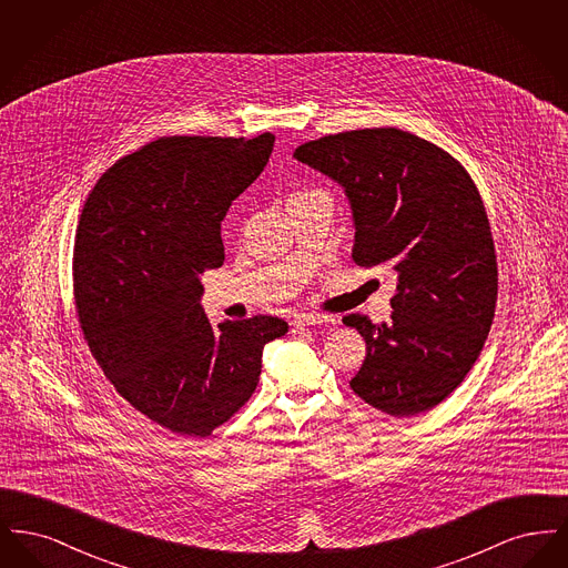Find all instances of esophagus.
Listing matches in <instances>:
<instances>
[{"label":"esophagus","instance_id":"esophagus-1","mask_svg":"<svg viewBox=\"0 0 568 568\" xmlns=\"http://www.w3.org/2000/svg\"><path fill=\"white\" fill-rule=\"evenodd\" d=\"M332 322H334L332 317L320 315V313H300V315L294 317L292 327L296 332V329H304V327H311V325H329Z\"/></svg>","mask_w":568,"mask_h":568}]
</instances>
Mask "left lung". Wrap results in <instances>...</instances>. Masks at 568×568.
Returning <instances> with one entry per match:
<instances>
[{
	"label": "left lung",
	"mask_w": 568,
	"mask_h": 568,
	"mask_svg": "<svg viewBox=\"0 0 568 568\" xmlns=\"http://www.w3.org/2000/svg\"><path fill=\"white\" fill-rule=\"evenodd\" d=\"M294 158L349 197L353 262L398 272L389 324L343 320L366 341L353 392L394 417L430 410L473 368L494 320L498 266L479 191L447 151L396 128L324 135Z\"/></svg>",
	"instance_id": "left-lung-1"
}]
</instances>
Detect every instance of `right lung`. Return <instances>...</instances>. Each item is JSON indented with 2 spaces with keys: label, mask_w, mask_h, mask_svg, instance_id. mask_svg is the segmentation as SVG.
<instances>
[{
  "label": "right lung",
  "mask_w": 568,
  "mask_h": 568,
  "mask_svg": "<svg viewBox=\"0 0 568 568\" xmlns=\"http://www.w3.org/2000/svg\"><path fill=\"white\" fill-rule=\"evenodd\" d=\"M274 135L160 138L109 168L82 206L74 300L116 392L176 434L209 436L251 398L287 324L209 322L202 272L225 260L221 221L268 163Z\"/></svg>",
  "instance_id": "right-lung-1"
}]
</instances>
